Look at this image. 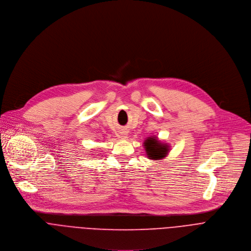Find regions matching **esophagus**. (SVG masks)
Listing matches in <instances>:
<instances>
[{
	"label": "esophagus",
	"instance_id": "obj_1",
	"mask_svg": "<svg viewBox=\"0 0 251 251\" xmlns=\"http://www.w3.org/2000/svg\"><path fill=\"white\" fill-rule=\"evenodd\" d=\"M123 137H124V138H126V137H127V135H126V133H125V134H124V135H123Z\"/></svg>",
	"mask_w": 251,
	"mask_h": 251
}]
</instances>
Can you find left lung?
Returning a JSON list of instances; mask_svg holds the SVG:
<instances>
[{
    "label": "left lung",
    "mask_w": 251,
    "mask_h": 251,
    "mask_svg": "<svg viewBox=\"0 0 251 251\" xmlns=\"http://www.w3.org/2000/svg\"><path fill=\"white\" fill-rule=\"evenodd\" d=\"M143 146L147 157L153 161L166 158L170 151V145L166 142H162L156 136L147 137L143 142Z\"/></svg>",
    "instance_id": "8db88e82"
}]
</instances>
